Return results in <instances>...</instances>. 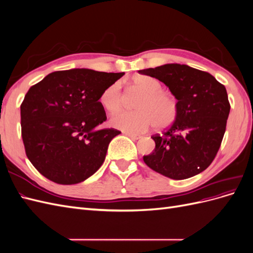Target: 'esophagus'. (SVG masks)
<instances>
[{"label":"esophagus","instance_id":"34e87169","mask_svg":"<svg viewBox=\"0 0 253 253\" xmlns=\"http://www.w3.org/2000/svg\"><path fill=\"white\" fill-rule=\"evenodd\" d=\"M126 135L127 136V137H129V138H132L133 140H137V139H139L140 138V135H138V134H133V133H126Z\"/></svg>","mask_w":253,"mask_h":253}]
</instances>
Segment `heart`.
I'll list each match as a JSON object with an SVG mask.
<instances>
[{
    "label": "heart",
    "instance_id": "heart-1",
    "mask_svg": "<svg viewBox=\"0 0 253 253\" xmlns=\"http://www.w3.org/2000/svg\"><path fill=\"white\" fill-rule=\"evenodd\" d=\"M143 97L136 104L135 112H122L111 119V125L126 133H142L153 126L164 128L171 126L177 116L176 100L163 91V84L150 76H135L129 81ZM125 96L120 83L115 82L106 87L100 96L102 108L110 114H115L124 105Z\"/></svg>",
    "mask_w": 253,
    "mask_h": 253
}]
</instances>
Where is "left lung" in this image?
Segmentation results:
<instances>
[{"instance_id":"left-lung-1","label":"left lung","mask_w":253,"mask_h":253,"mask_svg":"<svg viewBox=\"0 0 253 253\" xmlns=\"http://www.w3.org/2000/svg\"><path fill=\"white\" fill-rule=\"evenodd\" d=\"M169 87L177 100V116L155 149L143 156L152 170L180 180L202 173L220 147L230 112L226 87L213 76L186 64L170 63L139 71Z\"/></svg>"}]
</instances>
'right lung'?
<instances>
[{
  "label": "right lung",
  "mask_w": 253,
  "mask_h": 253,
  "mask_svg": "<svg viewBox=\"0 0 253 253\" xmlns=\"http://www.w3.org/2000/svg\"><path fill=\"white\" fill-rule=\"evenodd\" d=\"M124 75L72 68L50 73L29 88L21 104L22 138L28 159L43 176L74 185L101 167L120 132L98 128L106 120L99 99Z\"/></svg>",
  "instance_id": "add662e5"
}]
</instances>
